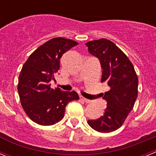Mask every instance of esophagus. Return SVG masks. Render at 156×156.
<instances>
[{
  "instance_id": "1",
  "label": "esophagus",
  "mask_w": 156,
  "mask_h": 156,
  "mask_svg": "<svg viewBox=\"0 0 156 156\" xmlns=\"http://www.w3.org/2000/svg\"><path fill=\"white\" fill-rule=\"evenodd\" d=\"M80 98L81 101H84V102H86V103H90V100L85 98L83 97V96H80Z\"/></svg>"
}]
</instances>
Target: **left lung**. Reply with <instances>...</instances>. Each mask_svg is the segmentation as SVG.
Segmentation results:
<instances>
[{
    "mask_svg": "<svg viewBox=\"0 0 156 156\" xmlns=\"http://www.w3.org/2000/svg\"><path fill=\"white\" fill-rule=\"evenodd\" d=\"M86 45L88 51L100 62L101 82L109 87V90L102 94L107 101L104 114L87 123L97 131L110 133L122 126L133 109L137 97V76L131 62L113 42L103 38L89 41Z\"/></svg>",
    "mask_w": 156,
    "mask_h": 156,
    "instance_id": "1",
    "label": "left lung"
}]
</instances>
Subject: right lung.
<instances>
[{"label":"right lung","instance_id":"1","mask_svg":"<svg viewBox=\"0 0 156 156\" xmlns=\"http://www.w3.org/2000/svg\"><path fill=\"white\" fill-rule=\"evenodd\" d=\"M77 44L69 39L53 38L36 49L23 66L18 84L20 101L30 119L38 124H55L62 119L67 104L79 100L76 91L52 89L50 83L60 69L63 54Z\"/></svg>","mask_w":156,"mask_h":156}]
</instances>
